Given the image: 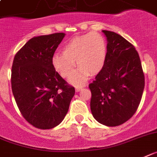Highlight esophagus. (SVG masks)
Returning a JSON list of instances; mask_svg holds the SVG:
<instances>
[{
    "mask_svg": "<svg viewBox=\"0 0 157 157\" xmlns=\"http://www.w3.org/2000/svg\"><path fill=\"white\" fill-rule=\"evenodd\" d=\"M82 88H83V87H82V86H76L75 91H76V92H78V91H80V90H81Z\"/></svg>",
    "mask_w": 157,
    "mask_h": 157,
    "instance_id": "1",
    "label": "esophagus"
}]
</instances>
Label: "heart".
<instances>
[{"instance_id": "obj_1", "label": "heart", "mask_w": 157, "mask_h": 157, "mask_svg": "<svg viewBox=\"0 0 157 157\" xmlns=\"http://www.w3.org/2000/svg\"><path fill=\"white\" fill-rule=\"evenodd\" d=\"M107 51V42L102 35L95 32L88 33L70 40L62 49L63 54H54L51 62L54 70L63 78L71 76L76 62L78 68L69 82L78 86L90 75H94L103 69Z\"/></svg>"}]
</instances>
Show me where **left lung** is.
I'll list each match as a JSON object with an SVG mask.
<instances>
[{"label": "left lung", "instance_id": "8db88e82", "mask_svg": "<svg viewBox=\"0 0 157 157\" xmlns=\"http://www.w3.org/2000/svg\"><path fill=\"white\" fill-rule=\"evenodd\" d=\"M103 33L107 37V57L103 68L89 85L90 110L98 122L116 127L136 111L144 88V75L134 46L115 32Z\"/></svg>", "mask_w": 157, "mask_h": 157}]
</instances>
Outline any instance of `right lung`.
Instances as JSON below:
<instances>
[{"mask_svg": "<svg viewBox=\"0 0 157 157\" xmlns=\"http://www.w3.org/2000/svg\"><path fill=\"white\" fill-rule=\"evenodd\" d=\"M65 35L33 37L14 57L11 75L14 99L23 117L40 129H50L63 121L75 93L51 62Z\"/></svg>", "mask_w": 157, "mask_h": 157, "instance_id": "obj_1", "label": "right lung"}]
</instances>
